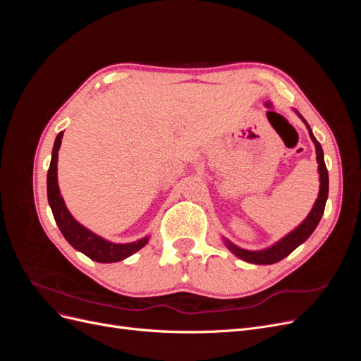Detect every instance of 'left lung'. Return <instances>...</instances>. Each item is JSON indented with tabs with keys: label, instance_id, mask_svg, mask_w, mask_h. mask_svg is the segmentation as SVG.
I'll return each mask as SVG.
<instances>
[{
	"label": "left lung",
	"instance_id": "8db88e82",
	"mask_svg": "<svg viewBox=\"0 0 361 361\" xmlns=\"http://www.w3.org/2000/svg\"><path fill=\"white\" fill-rule=\"evenodd\" d=\"M298 116L302 118L301 114H298ZM302 122L305 123V126H307L309 135L316 147V159H318V164H319L318 170H319V180H321L319 195H318V199H316V202L313 204V209L310 211L307 218H305V220L297 228H295V231H292L289 235L280 239L277 244L271 245L269 248L260 250V251H248V250L239 248V247L233 245L232 243L226 241L228 250H231L235 256H238L239 259H243L245 262H250V264L271 265V264H276V262H280L281 259H285L286 256H289L292 253L295 248L301 245L305 239H307L313 233L316 226L319 224L321 218H322V214L325 209V202H326V197H329V171H326V167H325L324 152H322L319 141L314 138L309 123L305 122L304 118H302Z\"/></svg>",
	"mask_w": 361,
	"mask_h": 361
}]
</instances>
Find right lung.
Wrapping results in <instances>:
<instances>
[{
    "label": "right lung",
    "instance_id": "right-lung-1",
    "mask_svg": "<svg viewBox=\"0 0 361 361\" xmlns=\"http://www.w3.org/2000/svg\"><path fill=\"white\" fill-rule=\"evenodd\" d=\"M61 138H63V133L57 135L56 143H54L52 158H51L48 179H47L48 202L60 232L75 250L81 251V253H84L87 257H90L96 262H101V264H111V262L123 260L130 255H134L135 251L143 248L147 244L149 238H143L140 239V241L129 243V244H114V243L106 241V239L101 236H97L96 233L90 232L89 228L81 226L68 211L57 183V159H59V149L61 145Z\"/></svg>",
    "mask_w": 361,
    "mask_h": 361
}]
</instances>
